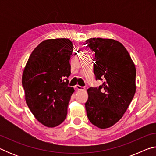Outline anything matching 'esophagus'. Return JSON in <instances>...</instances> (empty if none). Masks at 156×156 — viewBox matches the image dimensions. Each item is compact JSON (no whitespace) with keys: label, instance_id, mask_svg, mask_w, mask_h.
I'll return each instance as SVG.
<instances>
[{"label":"esophagus","instance_id":"1","mask_svg":"<svg viewBox=\"0 0 156 156\" xmlns=\"http://www.w3.org/2000/svg\"><path fill=\"white\" fill-rule=\"evenodd\" d=\"M75 88L76 89H78V90H84V89H85V87H81L80 85H78V84H76L75 86Z\"/></svg>","mask_w":156,"mask_h":156}]
</instances>
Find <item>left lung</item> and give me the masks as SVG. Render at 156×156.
I'll use <instances>...</instances> for the list:
<instances>
[{
	"instance_id": "obj_1",
	"label": "left lung",
	"mask_w": 156,
	"mask_h": 156,
	"mask_svg": "<svg viewBox=\"0 0 156 156\" xmlns=\"http://www.w3.org/2000/svg\"><path fill=\"white\" fill-rule=\"evenodd\" d=\"M86 43L95 52L96 80L105 81L98 88L87 89L89 98L84 105L87 115L97 127L109 128L122 118L136 93L135 64L118 41L93 38Z\"/></svg>"
}]
</instances>
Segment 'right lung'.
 Here are the masks:
<instances>
[{
	"label": "right lung",
	"mask_w": 156,
	"mask_h": 156,
	"mask_svg": "<svg viewBox=\"0 0 156 156\" xmlns=\"http://www.w3.org/2000/svg\"><path fill=\"white\" fill-rule=\"evenodd\" d=\"M67 38L44 40L31 52L23 70L25 101L39 122L55 127L65 120L74 89L68 87L73 51Z\"/></svg>",
	"instance_id": "1"
}]
</instances>
